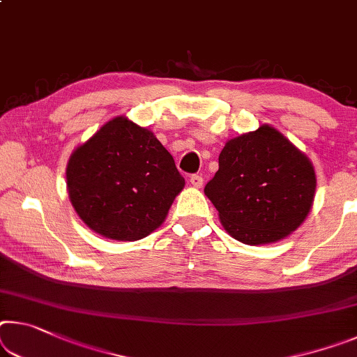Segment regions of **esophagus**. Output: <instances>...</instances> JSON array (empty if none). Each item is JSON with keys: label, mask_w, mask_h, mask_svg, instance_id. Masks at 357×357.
<instances>
[{"label": "esophagus", "mask_w": 357, "mask_h": 357, "mask_svg": "<svg viewBox=\"0 0 357 357\" xmlns=\"http://www.w3.org/2000/svg\"><path fill=\"white\" fill-rule=\"evenodd\" d=\"M189 181H190V184L194 185L195 189H200L202 185H203V178H202V176H199V174H192Z\"/></svg>", "instance_id": "esophagus-1"}]
</instances>
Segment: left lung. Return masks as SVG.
<instances>
[{"label":"left lung","mask_w":357,"mask_h":357,"mask_svg":"<svg viewBox=\"0 0 357 357\" xmlns=\"http://www.w3.org/2000/svg\"><path fill=\"white\" fill-rule=\"evenodd\" d=\"M314 190L313 163L268 123L229 139L205 185L225 231L251 246L280 241L301 227Z\"/></svg>","instance_id":"left-lung-1"}]
</instances>
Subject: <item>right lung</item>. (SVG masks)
Returning <instances> with one entry per match:
<instances>
[{"instance_id":"right-lung-1","label":"right lung","mask_w":357,"mask_h":357,"mask_svg":"<svg viewBox=\"0 0 357 357\" xmlns=\"http://www.w3.org/2000/svg\"><path fill=\"white\" fill-rule=\"evenodd\" d=\"M184 184L155 135L126 116L101 126L66 163L77 216L95 234L117 241H137L160 227Z\"/></svg>"}]
</instances>
